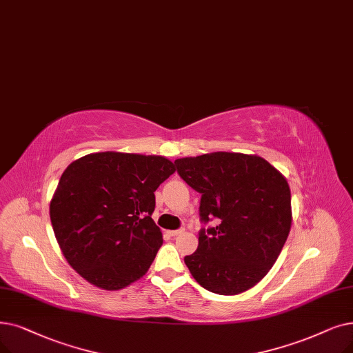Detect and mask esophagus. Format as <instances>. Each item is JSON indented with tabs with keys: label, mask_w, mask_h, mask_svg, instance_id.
Masks as SVG:
<instances>
[{
	"label": "esophagus",
	"mask_w": 353,
	"mask_h": 353,
	"mask_svg": "<svg viewBox=\"0 0 353 353\" xmlns=\"http://www.w3.org/2000/svg\"><path fill=\"white\" fill-rule=\"evenodd\" d=\"M183 234V229H177V231H168V235L170 236H179Z\"/></svg>",
	"instance_id": "34e87169"
}]
</instances>
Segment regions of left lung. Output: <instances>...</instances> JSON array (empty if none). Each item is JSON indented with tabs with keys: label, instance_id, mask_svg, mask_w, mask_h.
Segmentation results:
<instances>
[{
	"label": "left lung",
	"instance_id": "left-lung-1",
	"mask_svg": "<svg viewBox=\"0 0 353 353\" xmlns=\"http://www.w3.org/2000/svg\"><path fill=\"white\" fill-rule=\"evenodd\" d=\"M179 176L202 194L199 214L218 225L199 232L185 256L203 288L235 296L261 281L277 261L291 228L285 177L267 160L241 152H210L174 161Z\"/></svg>",
	"mask_w": 353,
	"mask_h": 353
}]
</instances>
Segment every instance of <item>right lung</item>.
Instances as JSON below:
<instances>
[{
    "label": "right lung",
    "mask_w": 353,
    "mask_h": 353,
    "mask_svg": "<svg viewBox=\"0 0 353 353\" xmlns=\"http://www.w3.org/2000/svg\"><path fill=\"white\" fill-rule=\"evenodd\" d=\"M176 172L161 156L105 151L70 163L50 202V221L70 267L88 283L121 290L141 279L163 243L151 219L154 192Z\"/></svg>",
    "instance_id": "1"
}]
</instances>
